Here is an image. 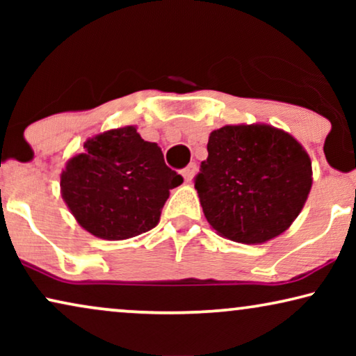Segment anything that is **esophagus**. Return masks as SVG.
Instances as JSON below:
<instances>
[{"mask_svg":"<svg viewBox=\"0 0 356 356\" xmlns=\"http://www.w3.org/2000/svg\"><path fill=\"white\" fill-rule=\"evenodd\" d=\"M196 170H197V165H196V163H189L188 167L183 170V178H184V181H186V183L191 181V179L194 178V175H196Z\"/></svg>","mask_w":356,"mask_h":356,"instance_id":"obj_1","label":"esophagus"}]
</instances>
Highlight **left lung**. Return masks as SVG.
I'll return each mask as SVG.
<instances>
[{
    "mask_svg": "<svg viewBox=\"0 0 356 356\" xmlns=\"http://www.w3.org/2000/svg\"><path fill=\"white\" fill-rule=\"evenodd\" d=\"M194 178L204 216L218 235L245 245L279 236L303 209L313 184L303 145L270 124L212 131Z\"/></svg>",
    "mask_w": 356,
    "mask_h": 356,
    "instance_id": "8db88e82",
    "label": "left lung"
}]
</instances>
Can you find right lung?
<instances>
[{
  "label": "right lung",
  "mask_w": 356,
  "mask_h": 356,
  "mask_svg": "<svg viewBox=\"0 0 356 356\" xmlns=\"http://www.w3.org/2000/svg\"><path fill=\"white\" fill-rule=\"evenodd\" d=\"M181 175L165 165L162 149L136 126L89 138L66 162L61 196L77 223L97 238L118 241L149 232L160 220Z\"/></svg>",
  "instance_id": "right-lung-1"
}]
</instances>
